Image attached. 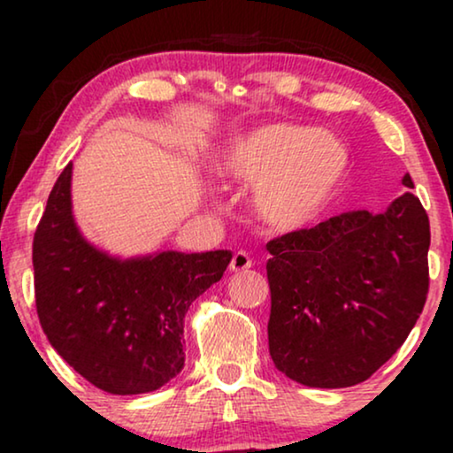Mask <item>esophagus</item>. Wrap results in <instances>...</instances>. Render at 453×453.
<instances>
[{"label":"esophagus","mask_w":453,"mask_h":453,"mask_svg":"<svg viewBox=\"0 0 453 453\" xmlns=\"http://www.w3.org/2000/svg\"><path fill=\"white\" fill-rule=\"evenodd\" d=\"M251 257H250V253L247 251H234V256H233V259H231V270L233 272H241V270H247V268H251Z\"/></svg>","instance_id":"esophagus-1"}]
</instances>
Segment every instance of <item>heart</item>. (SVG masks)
I'll return each instance as SVG.
<instances>
[{
    "label": "heart",
    "mask_w": 453,
    "mask_h": 453,
    "mask_svg": "<svg viewBox=\"0 0 453 453\" xmlns=\"http://www.w3.org/2000/svg\"><path fill=\"white\" fill-rule=\"evenodd\" d=\"M219 171L231 181L259 185L257 214L272 226L295 231L336 197L349 173V150L332 134L268 123L228 142Z\"/></svg>",
    "instance_id": "1"
}]
</instances>
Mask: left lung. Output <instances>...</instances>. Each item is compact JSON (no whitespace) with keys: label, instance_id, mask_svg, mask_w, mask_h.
Here are the masks:
<instances>
[{"label":"left lung","instance_id":"obj_1","mask_svg":"<svg viewBox=\"0 0 453 453\" xmlns=\"http://www.w3.org/2000/svg\"><path fill=\"white\" fill-rule=\"evenodd\" d=\"M402 183L414 188L411 175ZM431 228L411 191L386 212H346L272 239L268 344L276 369L309 388L369 380L423 311Z\"/></svg>","mask_w":453,"mask_h":453}]
</instances>
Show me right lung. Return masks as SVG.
Instances as JSON below:
<instances>
[{"label":"right lung","mask_w":453,"mask_h":453,"mask_svg":"<svg viewBox=\"0 0 453 453\" xmlns=\"http://www.w3.org/2000/svg\"><path fill=\"white\" fill-rule=\"evenodd\" d=\"M72 163L61 171L33 241L35 301L42 332L64 361L109 394L163 388L183 369V321L219 282L233 253L163 251L117 259L80 234Z\"/></svg>","instance_id":"right-lung-1"}]
</instances>
